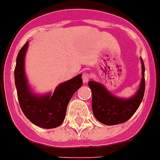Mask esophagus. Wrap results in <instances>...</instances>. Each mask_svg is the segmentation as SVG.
Returning a JSON list of instances; mask_svg holds the SVG:
<instances>
[{
	"mask_svg": "<svg viewBox=\"0 0 160 160\" xmlns=\"http://www.w3.org/2000/svg\"><path fill=\"white\" fill-rule=\"evenodd\" d=\"M89 77H90V75H89L88 72H86V71L83 72L82 79H83V82H84V84H86V83L89 81Z\"/></svg>",
	"mask_w": 160,
	"mask_h": 160,
	"instance_id": "1",
	"label": "esophagus"
}]
</instances>
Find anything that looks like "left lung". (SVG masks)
I'll use <instances>...</instances> for the list:
<instances>
[{
    "instance_id": "1",
    "label": "left lung",
    "mask_w": 160,
    "mask_h": 160,
    "mask_svg": "<svg viewBox=\"0 0 160 160\" xmlns=\"http://www.w3.org/2000/svg\"><path fill=\"white\" fill-rule=\"evenodd\" d=\"M142 63V78L136 93L128 99L112 95L102 84L90 80L88 85L92 91V110L95 118L108 126L121 124L128 121L138 109L145 93V66Z\"/></svg>"
}]
</instances>
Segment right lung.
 <instances>
[{
	"label": "right lung",
	"mask_w": 160,
	"mask_h": 160,
	"mask_svg": "<svg viewBox=\"0 0 160 160\" xmlns=\"http://www.w3.org/2000/svg\"><path fill=\"white\" fill-rule=\"evenodd\" d=\"M28 42L19 50L15 68V83L17 96L24 114L34 125L51 129L59 127L65 119L67 105L75 92L83 84L81 75H78L60 84L52 95H36L28 87L24 74V58Z\"/></svg>",
	"instance_id": "right-lung-1"
}]
</instances>
